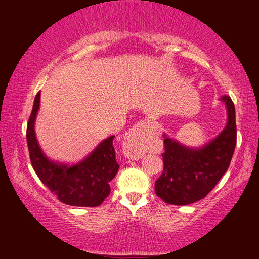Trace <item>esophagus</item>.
<instances>
[{"mask_svg": "<svg viewBox=\"0 0 259 259\" xmlns=\"http://www.w3.org/2000/svg\"><path fill=\"white\" fill-rule=\"evenodd\" d=\"M123 153L129 159H140L144 156V142L137 128H133L126 133L123 142Z\"/></svg>", "mask_w": 259, "mask_h": 259, "instance_id": "1", "label": "esophagus"}]
</instances>
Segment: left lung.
I'll return each mask as SVG.
<instances>
[{
    "label": "left lung",
    "mask_w": 259,
    "mask_h": 259,
    "mask_svg": "<svg viewBox=\"0 0 259 259\" xmlns=\"http://www.w3.org/2000/svg\"><path fill=\"white\" fill-rule=\"evenodd\" d=\"M221 100L227 107V125L206 145L187 148L165 135L164 171L154 183V191L166 203L184 206L199 201L228 169L236 146V117L229 96L223 95Z\"/></svg>",
    "instance_id": "1"
}]
</instances>
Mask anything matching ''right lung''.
I'll return each mask as SVG.
<instances>
[{
    "mask_svg": "<svg viewBox=\"0 0 259 259\" xmlns=\"http://www.w3.org/2000/svg\"><path fill=\"white\" fill-rule=\"evenodd\" d=\"M39 101L40 92H38L26 128V142L34 172L63 203L76 207L100 206L109 195V183L119 167L113 146L115 136L102 141L90 156L78 164L68 166L53 163L41 151L34 134V119L39 109Z\"/></svg>",
    "mask_w": 259,
    "mask_h": 259,
    "instance_id": "right-lung-1",
    "label": "right lung"
}]
</instances>
